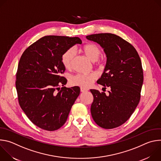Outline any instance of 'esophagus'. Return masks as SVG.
<instances>
[{
  "label": "esophagus",
  "instance_id": "34e87169",
  "mask_svg": "<svg viewBox=\"0 0 161 161\" xmlns=\"http://www.w3.org/2000/svg\"><path fill=\"white\" fill-rule=\"evenodd\" d=\"M80 90H81V92H86V91L88 90V89H86V88H83V87H81V88H80Z\"/></svg>",
  "mask_w": 161,
  "mask_h": 161
}]
</instances>
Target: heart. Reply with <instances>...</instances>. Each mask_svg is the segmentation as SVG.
<instances>
[{"label":"heart","mask_w":161,"mask_h":161,"mask_svg":"<svg viewBox=\"0 0 161 161\" xmlns=\"http://www.w3.org/2000/svg\"><path fill=\"white\" fill-rule=\"evenodd\" d=\"M83 53L92 62L98 61L101 54V48L94 43H88L85 45L82 48ZM75 57V52L73 48L65 50L62 55L61 60L64 67L67 69L72 67L74 58ZM97 76L95 74H77L70 78V83L73 85L88 87L92 84Z\"/></svg>","instance_id":"1"}]
</instances>
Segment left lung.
Listing matches in <instances>:
<instances>
[{"instance_id":"obj_1","label":"left lung","mask_w":161,"mask_h":161,"mask_svg":"<svg viewBox=\"0 0 161 161\" xmlns=\"http://www.w3.org/2000/svg\"><path fill=\"white\" fill-rule=\"evenodd\" d=\"M86 38L104 50L106 64L97 83L111 88L108 96L90 89L94 96L92 117L102 128L117 127L130 117L140 102L143 83L141 59L132 45L115 34H92Z\"/></svg>"}]
</instances>
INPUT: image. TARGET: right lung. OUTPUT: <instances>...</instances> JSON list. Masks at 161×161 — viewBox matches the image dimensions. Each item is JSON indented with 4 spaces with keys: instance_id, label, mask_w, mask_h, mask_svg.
I'll list each match as a JSON object with an SVG mask.
<instances>
[{
    "instance_id": "right-lung-1",
    "label": "right lung",
    "mask_w": 161,
    "mask_h": 161,
    "mask_svg": "<svg viewBox=\"0 0 161 161\" xmlns=\"http://www.w3.org/2000/svg\"><path fill=\"white\" fill-rule=\"evenodd\" d=\"M81 43L78 37L47 36L31 44L19 59L16 80L19 104L29 120L41 129L53 131L60 128L80 95L79 86L56 90L67 83L60 76L65 70L62 54Z\"/></svg>"
}]
</instances>
